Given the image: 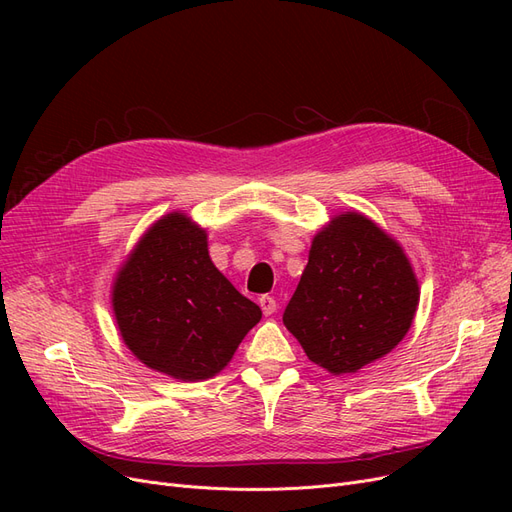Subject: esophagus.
Instances as JSON below:
<instances>
[{
  "label": "esophagus",
  "mask_w": 512,
  "mask_h": 512,
  "mask_svg": "<svg viewBox=\"0 0 512 512\" xmlns=\"http://www.w3.org/2000/svg\"><path fill=\"white\" fill-rule=\"evenodd\" d=\"M258 305H260L262 314H265V316H271V314H275V309H277V303H275V299H273V297H269V294H262V297L258 299Z\"/></svg>",
  "instance_id": "1"
}]
</instances>
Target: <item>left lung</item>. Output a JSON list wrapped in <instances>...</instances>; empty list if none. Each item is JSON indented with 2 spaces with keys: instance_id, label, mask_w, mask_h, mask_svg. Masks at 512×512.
Wrapping results in <instances>:
<instances>
[{
  "instance_id": "obj_1",
  "label": "left lung",
  "mask_w": 512,
  "mask_h": 512,
  "mask_svg": "<svg viewBox=\"0 0 512 512\" xmlns=\"http://www.w3.org/2000/svg\"><path fill=\"white\" fill-rule=\"evenodd\" d=\"M418 282L399 243L365 215H335L312 241L307 267L284 312L309 361L354 374L406 337Z\"/></svg>"
}]
</instances>
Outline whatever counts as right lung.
Returning a JSON list of instances; mask_svg holds the SVG:
<instances>
[{
    "label": "right lung",
    "mask_w": 512,
    "mask_h": 512,
    "mask_svg": "<svg viewBox=\"0 0 512 512\" xmlns=\"http://www.w3.org/2000/svg\"><path fill=\"white\" fill-rule=\"evenodd\" d=\"M113 312L136 359L183 382L222 371L262 318L215 269L207 232L177 211L153 224L123 262Z\"/></svg>",
    "instance_id": "1"
}]
</instances>
